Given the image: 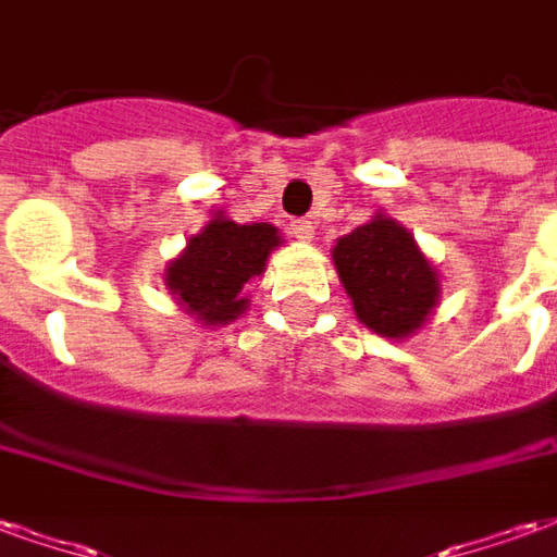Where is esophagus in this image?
Listing matches in <instances>:
<instances>
[{"label":"esophagus","instance_id":"obj_1","mask_svg":"<svg viewBox=\"0 0 557 557\" xmlns=\"http://www.w3.org/2000/svg\"><path fill=\"white\" fill-rule=\"evenodd\" d=\"M289 233L298 238V242H312V238H315V226H312V221H307V218H300V221H292Z\"/></svg>","mask_w":557,"mask_h":557}]
</instances>
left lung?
Listing matches in <instances>:
<instances>
[{"instance_id": "1", "label": "left lung", "mask_w": 557, "mask_h": 557, "mask_svg": "<svg viewBox=\"0 0 557 557\" xmlns=\"http://www.w3.org/2000/svg\"><path fill=\"white\" fill-rule=\"evenodd\" d=\"M331 253L354 312L369 331L405 339L425 327L440 300V277L407 226L377 212L342 236Z\"/></svg>"}]
</instances>
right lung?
<instances>
[{
  "instance_id": "right-lung-1",
  "label": "right lung",
  "mask_w": 557,
  "mask_h": 557,
  "mask_svg": "<svg viewBox=\"0 0 557 557\" xmlns=\"http://www.w3.org/2000/svg\"><path fill=\"white\" fill-rule=\"evenodd\" d=\"M277 226L236 224L221 212L188 238L180 257L164 268V286L176 304L206 327H221L247 310V280L262 277L268 253L280 247Z\"/></svg>"
}]
</instances>
